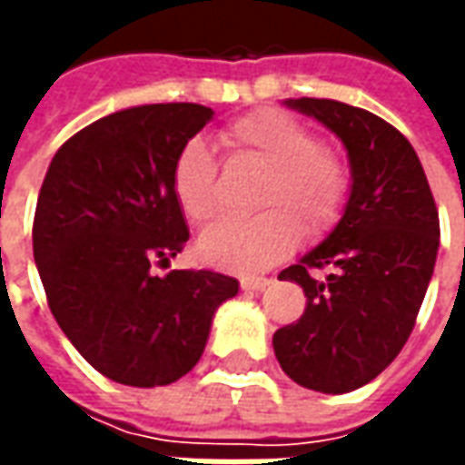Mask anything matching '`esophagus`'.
Returning a JSON list of instances; mask_svg holds the SVG:
<instances>
[{"mask_svg": "<svg viewBox=\"0 0 465 465\" xmlns=\"http://www.w3.org/2000/svg\"><path fill=\"white\" fill-rule=\"evenodd\" d=\"M269 283H272V279H266V276H242L243 292H263Z\"/></svg>", "mask_w": 465, "mask_h": 465, "instance_id": "34e87169", "label": "esophagus"}]
</instances>
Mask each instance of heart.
<instances>
[{"instance_id":"1","label":"heart","mask_w":465,"mask_h":465,"mask_svg":"<svg viewBox=\"0 0 465 465\" xmlns=\"http://www.w3.org/2000/svg\"><path fill=\"white\" fill-rule=\"evenodd\" d=\"M219 142L239 159L262 166L249 219H222L196 243L199 259L226 272L256 273L292 252L299 229L322 236L346 212L351 172L343 156L316 143L309 126L279 109H259L219 134ZM172 192L182 213L193 223L219 209L216 163L202 142L183 146L172 169Z\"/></svg>"}]
</instances>
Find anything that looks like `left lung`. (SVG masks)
<instances>
[{
    "instance_id": "8db88e82",
    "label": "left lung",
    "mask_w": 465,
    "mask_h": 465,
    "mask_svg": "<svg viewBox=\"0 0 465 465\" xmlns=\"http://www.w3.org/2000/svg\"><path fill=\"white\" fill-rule=\"evenodd\" d=\"M346 146L351 196L333 232L279 273L306 309L273 333L283 373L322 393L379 376L409 341L439 253V209L409 139L381 116L333 99H286Z\"/></svg>"
}]
</instances>
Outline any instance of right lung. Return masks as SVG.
Returning <instances> with one entry per match:
<instances>
[{"label": "right lung", "mask_w": 465, "mask_h": 465, "mask_svg": "<svg viewBox=\"0 0 465 465\" xmlns=\"http://www.w3.org/2000/svg\"><path fill=\"white\" fill-rule=\"evenodd\" d=\"M212 116L173 102L89 124L54 153L36 199L32 242L49 309L74 349L124 386L189 373L216 309L239 293L236 279L206 269L152 273L189 239L172 169Z\"/></svg>", "instance_id": "add662e5"}]
</instances>
